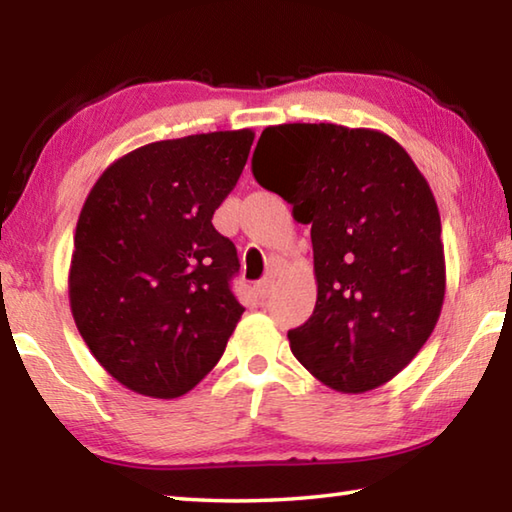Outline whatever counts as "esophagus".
I'll list each match as a JSON object with an SVG mask.
<instances>
[{"mask_svg": "<svg viewBox=\"0 0 512 512\" xmlns=\"http://www.w3.org/2000/svg\"><path fill=\"white\" fill-rule=\"evenodd\" d=\"M271 289H273V282L271 280H259L257 284H255V291H257V296L259 298H268V293H271Z\"/></svg>", "mask_w": 512, "mask_h": 512, "instance_id": "obj_1", "label": "esophagus"}]
</instances>
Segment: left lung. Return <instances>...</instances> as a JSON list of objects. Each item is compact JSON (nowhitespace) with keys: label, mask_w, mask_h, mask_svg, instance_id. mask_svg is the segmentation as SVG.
<instances>
[{"label":"left lung","mask_w":512,"mask_h":512,"mask_svg":"<svg viewBox=\"0 0 512 512\" xmlns=\"http://www.w3.org/2000/svg\"><path fill=\"white\" fill-rule=\"evenodd\" d=\"M257 183L311 225L316 307L291 352L339 393L384 386L422 350L445 300L440 214L391 135L339 124L266 126Z\"/></svg>","instance_id":"obj_1"}]
</instances>
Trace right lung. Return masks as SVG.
<instances>
[{"label": "right lung", "mask_w": 512, "mask_h": 512, "mask_svg": "<svg viewBox=\"0 0 512 512\" xmlns=\"http://www.w3.org/2000/svg\"><path fill=\"white\" fill-rule=\"evenodd\" d=\"M253 140L241 128L144 144L112 162L85 198L69 307L94 359L128 391L189 393L244 314L230 291L237 248L212 216Z\"/></svg>", "instance_id": "add662e5"}]
</instances>
